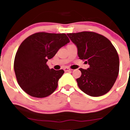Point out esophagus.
<instances>
[{"instance_id": "1", "label": "esophagus", "mask_w": 130, "mask_h": 130, "mask_svg": "<svg viewBox=\"0 0 130 130\" xmlns=\"http://www.w3.org/2000/svg\"><path fill=\"white\" fill-rule=\"evenodd\" d=\"M63 70L65 72H69V71H71L72 69H70V68H69V67H65V68H64Z\"/></svg>"}]
</instances>
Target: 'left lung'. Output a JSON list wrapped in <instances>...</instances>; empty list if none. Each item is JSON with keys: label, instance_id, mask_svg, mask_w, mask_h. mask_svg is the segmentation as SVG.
<instances>
[{"label": "left lung", "instance_id": "8db88e82", "mask_svg": "<svg viewBox=\"0 0 130 130\" xmlns=\"http://www.w3.org/2000/svg\"><path fill=\"white\" fill-rule=\"evenodd\" d=\"M77 46V54L89 65L80 69L82 75L77 78L80 89L87 95L99 97L108 92L119 73L120 60L116 48L107 38L94 32L68 33Z\"/></svg>", "mask_w": 130, "mask_h": 130}]
</instances>
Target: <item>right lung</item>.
<instances>
[{"instance_id":"1","label":"right lung","mask_w":130,"mask_h":130,"mask_svg":"<svg viewBox=\"0 0 130 130\" xmlns=\"http://www.w3.org/2000/svg\"><path fill=\"white\" fill-rule=\"evenodd\" d=\"M69 42L65 33L44 32H36L23 41L15 54L14 69L18 84L25 92L43 98L56 90L64 71L50 69L46 62Z\"/></svg>"}]
</instances>
